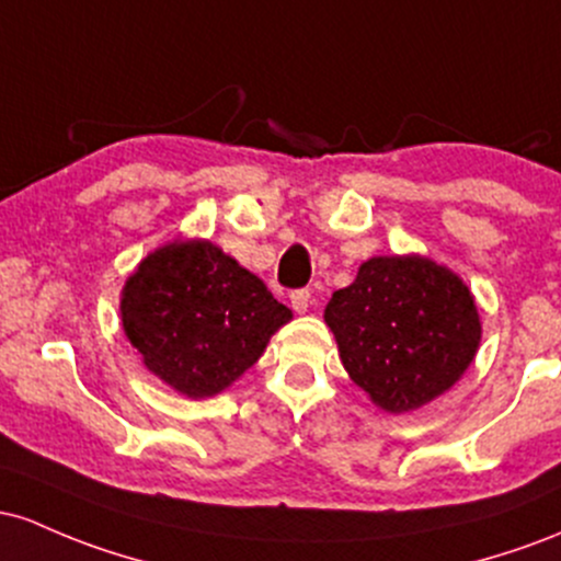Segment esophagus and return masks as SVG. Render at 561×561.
Here are the masks:
<instances>
[{"instance_id": "obj_1", "label": "esophagus", "mask_w": 561, "mask_h": 561, "mask_svg": "<svg viewBox=\"0 0 561 561\" xmlns=\"http://www.w3.org/2000/svg\"><path fill=\"white\" fill-rule=\"evenodd\" d=\"M310 305H312V294H310V288H299V291H294L291 294V307H294V312H307L310 310Z\"/></svg>"}]
</instances>
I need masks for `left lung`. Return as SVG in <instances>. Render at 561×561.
Segmentation results:
<instances>
[{
    "mask_svg": "<svg viewBox=\"0 0 561 561\" xmlns=\"http://www.w3.org/2000/svg\"><path fill=\"white\" fill-rule=\"evenodd\" d=\"M323 318L350 379L387 413L416 411L448 392L482 339L467 283L419 254L363 262Z\"/></svg>",
    "mask_w": 561,
    "mask_h": 561,
    "instance_id": "left-lung-1",
    "label": "left lung"
}]
</instances>
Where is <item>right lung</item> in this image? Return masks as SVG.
I'll return each mask as SVG.
<instances>
[{
	"label": "right lung",
	"mask_w": 561,
	"mask_h": 561,
	"mask_svg": "<svg viewBox=\"0 0 561 561\" xmlns=\"http://www.w3.org/2000/svg\"><path fill=\"white\" fill-rule=\"evenodd\" d=\"M291 320L267 286L209 241H172L124 283L122 323L145 368L187 398H211Z\"/></svg>",
	"instance_id": "right-lung-1"
}]
</instances>
